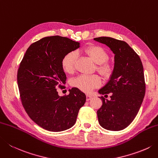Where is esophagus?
<instances>
[{
  "label": "esophagus",
  "mask_w": 158,
  "mask_h": 158,
  "mask_svg": "<svg viewBox=\"0 0 158 158\" xmlns=\"http://www.w3.org/2000/svg\"><path fill=\"white\" fill-rule=\"evenodd\" d=\"M92 98V96H90V95H89V94H87L86 95V101H89Z\"/></svg>",
  "instance_id": "34e87169"
}]
</instances>
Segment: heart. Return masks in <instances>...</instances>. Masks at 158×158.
<instances>
[{
  "label": "heart",
  "instance_id": "b5f03b06",
  "mask_svg": "<svg viewBox=\"0 0 158 158\" xmlns=\"http://www.w3.org/2000/svg\"><path fill=\"white\" fill-rule=\"evenodd\" d=\"M85 53L89 58L97 64V70L105 78H108L112 75L113 68L110 63L107 62L109 54L102 46L98 45H92L84 50ZM77 60V53L75 51L70 52L66 54L61 61V66L65 72L72 73L75 70V64ZM101 79L98 75H79L73 79L71 85L85 92H89L95 88L101 85Z\"/></svg>",
  "mask_w": 158,
  "mask_h": 158
}]
</instances>
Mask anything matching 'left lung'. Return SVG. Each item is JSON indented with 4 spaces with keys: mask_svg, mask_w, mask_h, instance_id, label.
<instances>
[{
    "mask_svg": "<svg viewBox=\"0 0 158 158\" xmlns=\"http://www.w3.org/2000/svg\"><path fill=\"white\" fill-rule=\"evenodd\" d=\"M94 40L106 44L114 54V66L109 81L98 93H112L97 111L98 123L110 131L123 130L136 116L145 94L143 66L140 57L127 43L110 37Z\"/></svg>",
    "mask_w": 158,
    "mask_h": 158,
    "instance_id": "obj_1",
    "label": "left lung"
}]
</instances>
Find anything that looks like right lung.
<instances>
[{
    "instance_id": "obj_1",
    "label": "right lung",
    "mask_w": 158,
    "mask_h": 158,
    "mask_svg": "<svg viewBox=\"0 0 158 158\" xmlns=\"http://www.w3.org/2000/svg\"><path fill=\"white\" fill-rule=\"evenodd\" d=\"M80 47V43L65 37H45L27 50L18 70L22 103L37 125L50 131H61L75 125L86 96L77 88L69 94L59 96L58 84H65L66 75L61 61L66 54Z\"/></svg>"
}]
</instances>
